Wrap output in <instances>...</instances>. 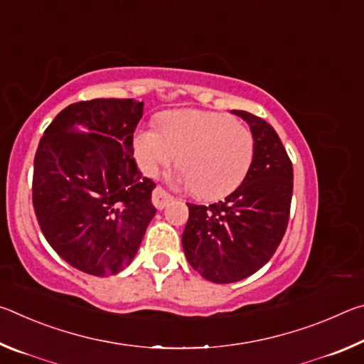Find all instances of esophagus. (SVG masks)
Listing matches in <instances>:
<instances>
[{
    "mask_svg": "<svg viewBox=\"0 0 364 364\" xmlns=\"http://www.w3.org/2000/svg\"><path fill=\"white\" fill-rule=\"evenodd\" d=\"M171 200H173V196H171L170 193H167V191H165L164 188L157 186L156 189H154V193H152V204L156 205L159 210H162V208L167 207Z\"/></svg>",
    "mask_w": 364,
    "mask_h": 364,
    "instance_id": "34e87169",
    "label": "esophagus"
}]
</instances>
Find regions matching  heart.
<instances>
[{
    "label": "heart",
    "instance_id": "heart-1",
    "mask_svg": "<svg viewBox=\"0 0 364 364\" xmlns=\"http://www.w3.org/2000/svg\"><path fill=\"white\" fill-rule=\"evenodd\" d=\"M134 156L149 176L178 160L181 183L200 199L215 200L231 194L247 178L255 138L231 115L183 109L164 114L160 128H141L134 134Z\"/></svg>",
    "mask_w": 364,
    "mask_h": 364
}]
</instances>
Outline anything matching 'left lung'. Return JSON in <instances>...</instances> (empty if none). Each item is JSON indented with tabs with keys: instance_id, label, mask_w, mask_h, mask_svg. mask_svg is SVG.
<instances>
[{
	"instance_id": "obj_1",
	"label": "left lung",
	"mask_w": 364,
	"mask_h": 364,
	"mask_svg": "<svg viewBox=\"0 0 364 364\" xmlns=\"http://www.w3.org/2000/svg\"><path fill=\"white\" fill-rule=\"evenodd\" d=\"M232 114L247 122L254 134V164L225 200L188 204L181 237L191 267L218 284L247 278L273 257L289 223L294 188L292 162L274 128L245 110Z\"/></svg>"
}]
</instances>
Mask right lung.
I'll list each match as a JSON object with an SVG mask.
<instances>
[{
	"instance_id": "obj_1",
	"label": "right lung",
	"mask_w": 364,
	"mask_h": 364,
	"mask_svg": "<svg viewBox=\"0 0 364 364\" xmlns=\"http://www.w3.org/2000/svg\"><path fill=\"white\" fill-rule=\"evenodd\" d=\"M143 102L70 104L40 139L33 162V210L49 245L83 273L117 274L130 264L156 215V183L133 159Z\"/></svg>"
}]
</instances>
